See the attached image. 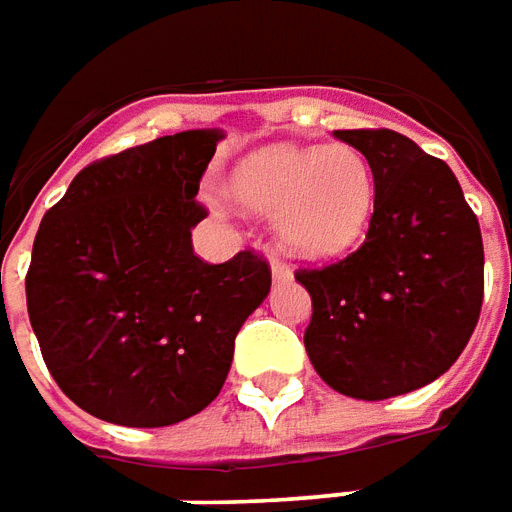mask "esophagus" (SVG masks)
I'll return each mask as SVG.
<instances>
[{"label": "esophagus", "instance_id": "34e87169", "mask_svg": "<svg viewBox=\"0 0 512 512\" xmlns=\"http://www.w3.org/2000/svg\"><path fill=\"white\" fill-rule=\"evenodd\" d=\"M271 277H274L277 283L291 280V266H288V263H283V260H277V257H271Z\"/></svg>", "mask_w": 512, "mask_h": 512}]
</instances>
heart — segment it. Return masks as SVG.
<instances>
[{
	"mask_svg": "<svg viewBox=\"0 0 512 512\" xmlns=\"http://www.w3.org/2000/svg\"><path fill=\"white\" fill-rule=\"evenodd\" d=\"M227 193L243 210L277 215L291 255L333 260L364 241L375 210V176L353 145H266L229 170Z\"/></svg>",
	"mask_w": 512,
	"mask_h": 512,
	"instance_id": "b5f03b06",
	"label": "heart"
}]
</instances>
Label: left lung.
<instances>
[{
  "mask_svg": "<svg viewBox=\"0 0 512 512\" xmlns=\"http://www.w3.org/2000/svg\"><path fill=\"white\" fill-rule=\"evenodd\" d=\"M367 156V241L325 269H300L314 302L305 350L330 389L384 401L431 384L460 358L485 291L474 210L443 159L389 128L336 131Z\"/></svg>",
  "mask_w": 512,
  "mask_h": 512,
  "instance_id": "1",
  "label": "left lung"
}]
</instances>
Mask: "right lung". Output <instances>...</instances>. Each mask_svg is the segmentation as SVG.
<instances>
[{"label":"right lung","instance_id":"obj_1","mask_svg":"<svg viewBox=\"0 0 512 512\" xmlns=\"http://www.w3.org/2000/svg\"><path fill=\"white\" fill-rule=\"evenodd\" d=\"M221 128H196L83 168L33 243L27 314L55 384L83 412L156 429L207 409L235 336L269 297V263H204L196 201Z\"/></svg>","mask_w":512,"mask_h":512}]
</instances>
